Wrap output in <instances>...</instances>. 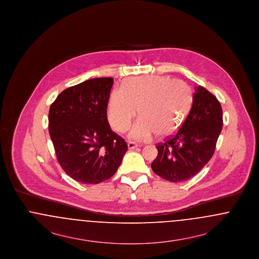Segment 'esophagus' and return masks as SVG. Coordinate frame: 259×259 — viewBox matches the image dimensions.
Returning a JSON list of instances; mask_svg holds the SVG:
<instances>
[{"label": "esophagus", "instance_id": "1", "mask_svg": "<svg viewBox=\"0 0 259 259\" xmlns=\"http://www.w3.org/2000/svg\"><path fill=\"white\" fill-rule=\"evenodd\" d=\"M138 147H139V145L136 144V143H133V142L128 143V148L129 149H134V148H138Z\"/></svg>", "mask_w": 259, "mask_h": 259}]
</instances>
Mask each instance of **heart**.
Masks as SVG:
<instances>
[{"mask_svg": "<svg viewBox=\"0 0 259 259\" xmlns=\"http://www.w3.org/2000/svg\"><path fill=\"white\" fill-rule=\"evenodd\" d=\"M192 101L191 88L182 80L166 75L132 77L111 91L108 120L113 130L122 133L139 111L142 117L130 131L132 139L148 140L154 133L169 137L184 122Z\"/></svg>", "mask_w": 259, "mask_h": 259, "instance_id": "obj_1", "label": "heart"}]
</instances>
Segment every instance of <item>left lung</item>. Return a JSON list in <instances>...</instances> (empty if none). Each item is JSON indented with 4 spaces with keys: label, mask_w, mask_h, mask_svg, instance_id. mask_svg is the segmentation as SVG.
Instances as JSON below:
<instances>
[{
    "label": "left lung",
    "mask_w": 259,
    "mask_h": 259,
    "mask_svg": "<svg viewBox=\"0 0 259 259\" xmlns=\"http://www.w3.org/2000/svg\"><path fill=\"white\" fill-rule=\"evenodd\" d=\"M221 103L206 88L196 87L192 107L172 138L156 146L151 169L161 178L180 183L200 172L212 157L222 129Z\"/></svg>",
    "instance_id": "left-lung-1"
}]
</instances>
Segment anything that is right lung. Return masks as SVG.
Here are the masks:
<instances>
[{
	"label": "right lung",
	"mask_w": 259,
	"mask_h": 259,
	"mask_svg": "<svg viewBox=\"0 0 259 259\" xmlns=\"http://www.w3.org/2000/svg\"><path fill=\"white\" fill-rule=\"evenodd\" d=\"M112 84V77L88 79L62 91L50 106L49 130L57 160L76 182L109 180L128 149L108 121Z\"/></svg>",
	"instance_id": "obj_1"
}]
</instances>
